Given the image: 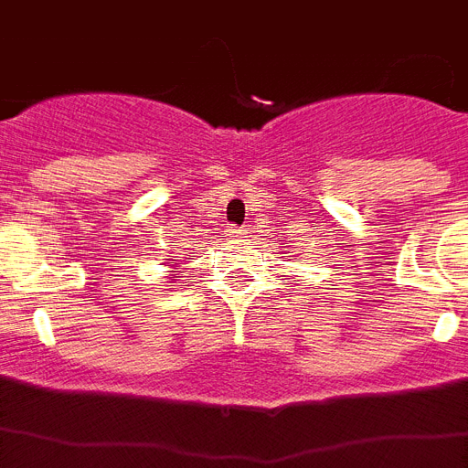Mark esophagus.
Masks as SVG:
<instances>
[{"label":"esophagus","instance_id":"1","mask_svg":"<svg viewBox=\"0 0 468 468\" xmlns=\"http://www.w3.org/2000/svg\"><path fill=\"white\" fill-rule=\"evenodd\" d=\"M231 234H234V237H241L243 229H234V231H231Z\"/></svg>","mask_w":468,"mask_h":468}]
</instances>
